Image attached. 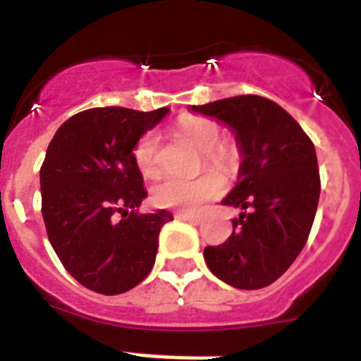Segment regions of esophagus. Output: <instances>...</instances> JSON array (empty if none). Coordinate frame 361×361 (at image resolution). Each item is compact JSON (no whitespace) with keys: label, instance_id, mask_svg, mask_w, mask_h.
<instances>
[{"label":"esophagus","instance_id":"34e87169","mask_svg":"<svg viewBox=\"0 0 361 361\" xmlns=\"http://www.w3.org/2000/svg\"><path fill=\"white\" fill-rule=\"evenodd\" d=\"M174 217L181 221H189V223H192V225H200V223H202V217H200V215L187 214V212H176Z\"/></svg>","mask_w":361,"mask_h":361}]
</instances>
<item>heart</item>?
I'll use <instances>...</instances> for the list:
<instances>
[{
	"instance_id": "1",
	"label": "heart",
	"mask_w": 361,
	"mask_h": 361,
	"mask_svg": "<svg viewBox=\"0 0 361 361\" xmlns=\"http://www.w3.org/2000/svg\"><path fill=\"white\" fill-rule=\"evenodd\" d=\"M178 129L187 140H191L200 149L206 164L215 169L228 170L234 163V153L225 142H221V127L217 121L206 116H183L178 121ZM133 157L142 174L152 176L159 166V135L147 130L136 140L133 147ZM225 189V181L217 172H206L195 180L181 178H163L152 189L155 204L163 208H178L195 212L200 206L219 197Z\"/></svg>"
}]
</instances>
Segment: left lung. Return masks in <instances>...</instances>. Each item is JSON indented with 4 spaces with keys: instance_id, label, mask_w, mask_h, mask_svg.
<instances>
[{
    "instance_id": "obj_1",
    "label": "left lung",
    "mask_w": 361,
    "mask_h": 361,
    "mask_svg": "<svg viewBox=\"0 0 361 361\" xmlns=\"http://www.w3.org/2000/svg\"><path fill=\"white\" fill-rule=\"evenodd\" d=\"M191 110L228 125L241 153L238 183L223 204L243 212L225 243L204 249V260L226 285L264 288L290 268L313 226L320 197L313 142L285 109L260 95Z\"/></svg>"
}]
</instances>
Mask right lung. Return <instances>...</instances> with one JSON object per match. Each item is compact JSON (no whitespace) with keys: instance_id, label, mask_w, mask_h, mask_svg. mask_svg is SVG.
<instances>
[{"instance_id":"1","label":"right lung","mask_w":361,"mask_h":361,"mask_svg":"<svg viewBox=\"0 0 361 361\" xmlns=\"http://www.w3.org/2000/svg\"><path fill=\"white\" fill-rule=\"evenodd\" d=\"M104 106L78 112L54 135L41 166L42 219L63 268L104 296L130 290L155 264L159 232L172 214H138L147 197L133 157L136 140L163 120Z\"/></svg>"}]
</instances>
